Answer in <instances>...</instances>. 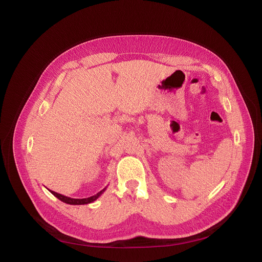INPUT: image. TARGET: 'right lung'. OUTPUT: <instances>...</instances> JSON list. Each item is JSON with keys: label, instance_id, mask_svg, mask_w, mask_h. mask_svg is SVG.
I'll use <instances>...</instances> for the list:
<instances>
[{"label": "right lung", "instance_id": "add662e5", "mask_svg": "<svg viewBox=\"0 0 262 262\" xmlns=\"http://www.w3.org/2000/svg\"><path fill=\"white\" fill-rule=\"evenodd\" d=\"M106 188H107V186H106L104 189H101L99 192H97L96 195L91 196V197H89V198H83V199H75V198L67 197V196H64V195L59 194V192H55V191H53V190H50V192H51V194H52L53 196H55L56 198H58L59 200H61V201L67 203V204H73V206H79V204H88V203H91V202L95 201V200L106 190Z\"/></svg>", "mask_w": 262, "mask_h": 262}]
</instances>
